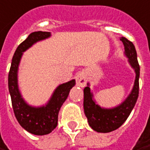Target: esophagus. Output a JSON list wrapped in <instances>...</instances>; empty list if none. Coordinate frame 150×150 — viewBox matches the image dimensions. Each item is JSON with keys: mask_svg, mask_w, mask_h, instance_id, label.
<instances>
[{"mask_svg": "<svg viewBox=\"0 0 150 150\" xmlns=\"http://www.w3.org/2000/svg\"><path fill=\"white\" fill-rule=\"evenodd\" d=\"M86 83V74L83 72L78 73L76 77V84L77 86L83 87L85 86Z\"/></svg>", "mask_w": 150, "mask_h": 150, "instance_id": "esophagus-1", "label": "esophagus"}]
</instances>
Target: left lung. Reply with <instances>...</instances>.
Returning <instances> with one entry per match:
<instances>
[{"instance_id":"left-lung-1","label":"left lung","mask_w":150,"mask_h":150,"mask_svg":"<svg viewBox=\"0 0 150 150\" xmlns=\"http://www.w3.org/2000/svg\"><path fill=\"white\" fill-rule=\"evenodd\" d=\"M124 45L125 54L136 72V80L132 92L126 100L113 108H103L96 104L89 86L84 88V112L90 127L97 132L107 133L120 127L127 119L139 96L140 65L137 60L135 45L126 38L120 39ZM89 85V84H88Z\"/></svg>"}]
</instances>
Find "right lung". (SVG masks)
<instances>
[{"mask_svg":"<svg viewBox=\"0 0 150 150\" xmlns=\"http://www.w3.org/2000/svg\"><path fill=\"white\" fill-rule=\"evenodd\" d=\"M50 36V33L42 31L30 34L15 50L8 76V86L15 117L22 127L37 136L49 134L57 127L59 109L68 98L70 90L76 84L75 80H72L59 85L54 91L48 104L39 108L29 106L22 98L18 88L17 73L23 52L34 43Z\"/></svg>","mask_w":150,"mask_h":150,"instance_id":"obj_1","label":"right lung"}]
</instances>
